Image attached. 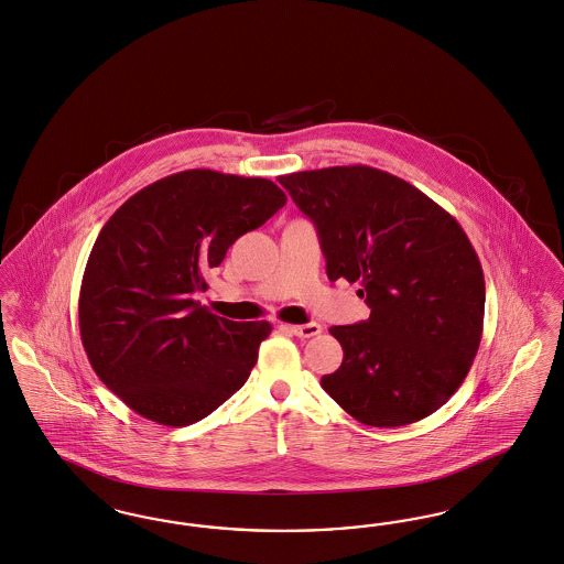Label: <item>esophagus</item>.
<instances>
[{
	"label": "esophagus",
	"mask_w": 564,
	"mask_h": 564,
	"mask_svg": "<svg viewBox=\"0 0 564 564\" xmlns=\"http://www.w3.org/2000/svg\"><path fill=\"white\" fill-rule=\"evenodd\" d=\"M288 329L297 338H313L321 334L323 327L318 323H306V325H288Z\"/></svg>",
	"instance_id": "1"
}]
</instances>
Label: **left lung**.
Returning <instances> with one entry per match:
<instances>
[{"label":"left lung","mask_w":564,"mask_h":564,"mask_svg":"<svg viewBox=\"0 0 564 564\" xmlns=\"http://www.w3.org/2000/svg\"><path fill=\"white\" fill-rule=\"evenodd\" d=\"M316 226L329 281L359 283L371 315L336 325L344 361L323 390L367 426L445 405L482 338L485 276L459 223L413 184L369 165L279 176Z\"/></svg>","instance_id":"obj_1"}]
</instances>
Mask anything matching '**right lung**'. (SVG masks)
I'll return each mask as SVG.
<instances>
[{"instance_id": "add662e5", "label": "right lung", "mask_w": 564, "mask_h": 564, "mask_svg": "<svg viewBox=\"0 0 564 564\" xmlns=\"http://www.w3.org/2000/svg\"><path fill=\"white\" fill-rule=\"evenodd\" d=\"M285 202L267 178L186 170L138 191L102 226L79 334L96 376L138 415L188 426L246 383L271 323L228 321L195 295L226 249Z\"/></svg>"}]
</instances>
